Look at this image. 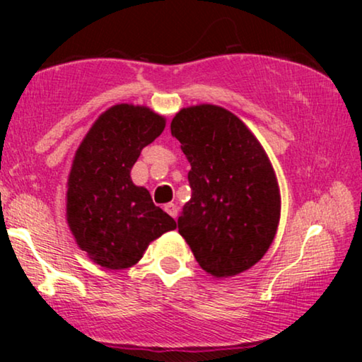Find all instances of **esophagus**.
<instances>
[{"label": "esophagus", "instance_id": "34e87169", "mask_svg": "<svg viewBox=\"0 0 362 362\" xmlns=\"http://www.w3.org/2000/svg\"><path fill=\"white\" fill-rule=\"evenodd\" d=\"M165 211L168 212V214H170L171 217H177V206L176 204H173V202H170V204H166L165 206Z\"/></svg>", "mask_w": 362, "mask_h": 362}]
</instances>
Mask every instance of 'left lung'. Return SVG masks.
Returning a JSON list of instances; mask_svg holds the SVG:
<instances>
[{"instance_id":"left-lung-1","label":"left lung","mask_w":362,"mask_h":362,"mask_svg":"<svg viewBox=\"0 0 362 362\" xmlns=\"http://www.w3.org/2000/svg\"><path fill=\"white\" fill-rule=\"evenodd\" d=\"M171 135L191 165L192 194L177 230L216 279L249 270L269 250L280 221L279 182L265 150L239 117L211 103L177 112Z\"/></svg>"}]
</instances>
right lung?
Wrapping results in <instances>:
<instances>
[{"mask_svg": "<svg viewBox=\"0 0 362 362\" xmlns=\"http://www.w3.org/2000/svg\"><path fill=\"white\" fill-rule=\"evenodd\" d=\"M166 127L148 107L118 103L97 118L74 156L67 181V224L77 245L103 269L133 267L176 222L153 204L130 171L143 148Z\"/></svg>", "mask_w": 362, "mask_h": 362, "instance_id": "obj_1", "label": "right lung"}]
</instances>
